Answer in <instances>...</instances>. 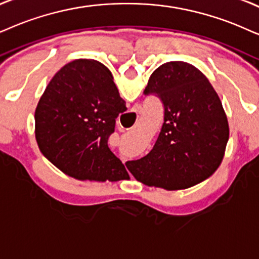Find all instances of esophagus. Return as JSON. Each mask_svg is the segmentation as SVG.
I'll return each instance as SVG.
<instances>
[{
	"label": "esophagus",
	"mask_w": 259,
	"mask_h": 259,
	"mask_svg": "<svg viewBox=\"0 0 259 259\" xmlns=\"http://www.w3.org/2000/svg\"><path fill=\"white\" fill-rule=\"evenodd\" d=\"M140 112H141V107H139V106H134L133 107V110H132L133 114H137V117H139Z\"/></svg>",
	"instance_id": "esophagus-1"
}]
</instances>
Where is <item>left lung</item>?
I'll use <instances>...</instances> for the list:
<instances>
[{
  "mask_svg": "<svg viewBox=\"0 0 259 259\" xmlns=\"http://www.w3.org/2000/svg\"><path fill=\"white\" fill-rule=\"evenodd\" d=\"M145 94L163 104L161 132L146 156L125 165L136 181L165 190L189 189L221 165L230 139L222 103L201 70L183 61L160 65Z\"/></svg>",
  "mask_w": 259,
  "mask_h": 259,
  "instance_id": "1",
  "label": "left lung"
}]
</instances>
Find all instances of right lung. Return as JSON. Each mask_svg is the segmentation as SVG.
Returning a JSON list of instances; mask_svg holds the SVG:
<instances>
[{"label":"right lung","mask_w":259,"mask_h":259,"mask_svg":"<svg viewBox=\"0 0 259 259\" xmlns=\"http://www.w3.org/2000/svg\"><path fill=\"white\" fill-rule=\"evenodd\" d=\"M126 110L111 71L96 60L71 61L45 88L34 112L42 155L77 181L119 182L127 172L107 146Z\"/></svg>","instance_id":"obj_1"}]
</instances>
